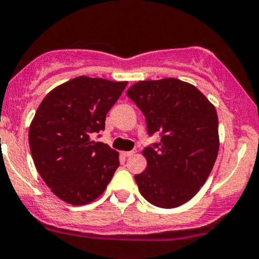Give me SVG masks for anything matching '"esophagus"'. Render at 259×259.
I'll return each mask as SVG.
<instances>
[{
	"label": "esophagus",
	"mask_w": 259,
	"mask_h": 259,
	"mask_svg": "<svg viewBox=\"0 0 259 259\" xmlns=\"http://www.w3.org/2000/svg\"><path fill=\"white\" fill-rule=\"evenodd\" d=\"M133 154H134V151H121V155L125 156V158H127V156H132Z\"/></svg>",
	"instance_id": "1"
}]
</instances>
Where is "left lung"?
<instances>
[{
  "label": "left lung",
  "mask_w": 259,
  "mask_h": 259,
  "mask_svg": "<svg viewBox=\"0 0 259 259\" xmlns=\"http://www.w3.org/2000/svg\"><path fill=\"white\" fill-rule=\"evenodd\" d=\"M126 95L144 114L149 135L161 137L143 150L148 164L135 176L139 192L155 207H179L199 192L215 163V108L194 85L174 77L139 81Z\"/></svg>",
  "instance_id": "1"
}]
</instances>
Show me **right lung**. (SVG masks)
<instances>
[{
  "label": "right lung",
  "mask_w": 259,
  "mask_h": 259,
  "mask_svg": "<svg viewBox=\"0 0 259 259\" xmlns=\"http://www.w3.org/2000/svg\"><path fill=\"white\" fill-rule=\"evenodd\" d=\"M127 81L79 76L41 101L28 129L31 155L51 192L72 205L100 197L113 178L119 153L93 140Z\"/></svg>",
  "instance_id": "right-lung-1"
}]
</instances>
